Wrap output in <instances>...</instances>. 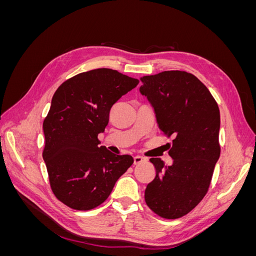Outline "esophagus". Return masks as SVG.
Wrapping results in <instances>:
<instances>
[{"label":"esophagus","mask_w":256,"mask_h":256,"mask_svg":"<svg viewBox=\"0 0 256 256\" xmlns=\"http://www.w3.org/2000/svg\"><path fill=\"white\" fill-rule=\"evenodd\" d=\"M147 161L146 158L144 157H141V156H136L134 158V164L136 166V164H145V162Z\"/></svg>","instance_id":"obj_1"}]
</instances>
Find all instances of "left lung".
<instances>
[{
    "instance_id": "left-lung-1",
    "label": "left lung",
    "mask_w": 256,
    "mask_h": 256,
    "mask_svg": "<svg viewBox=\"0 0 256 256\" xmlns=\"http://www.w3.org/2000/svg\"><path fill=\"white\" fill-rule=\"evenodd\" d=\"M140 80V92L154 106L159 128L173 136L172 166L150 159L156 176L146 186L145 202L161 218H182L210 186L221 150L219 106L205 85L187 72L168 70Z\"/></svg>"
}]
</instances>
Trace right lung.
Returning a JSON list of instances; mask_svg holds the SVG:
<instances>
[{"label":"right lung","instance_id":"right-lung-1","mask_svg":"<svg viewBox=\"0 0 256 256\" xmlns=\"http://www.w3.org/2000/svg\"><path fill=\"white\" fill-rule=\"evenodd\" d=\"M138 80L110 68L81 72L62 83L44 120L42 158L56 198L76 210L102 204L134 164L129 154L99 146L113 104Z\"/></svg>","mask_w":256,"mask_h":256}]
</instances>
